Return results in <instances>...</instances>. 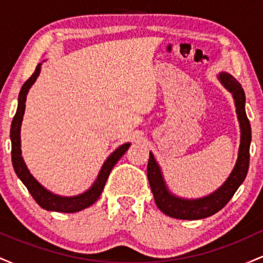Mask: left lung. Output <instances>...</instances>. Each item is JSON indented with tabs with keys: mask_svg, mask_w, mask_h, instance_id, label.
<instances>
[{
	"mask_svg": "<svg viewBox=\"0 0 263 263\" xmlns=\"http://www.w3.org/2000/svg\"><path fill=\"white\" fill-rule=\"evenodd\" d=\"M220 83L232 93L236 106V114L241 128V140L238 147V156L236 164L220 188L214 193L199 199H184L173 195L168 190L162 171L155 157L149 153L148 165H147V177L151 190L155 197L157 206L165 215L180 220H198L214 215L221 210L234 197L235 192L242 184L247 176L250 164V143H251V126L245 111V92L240 83L228 73L219 74Z\"/></svg>",
	"mask_w": 263,
	"mask_h": 263,
	"instance_id": "1",
	"label": "left lung"
}]
</instances>
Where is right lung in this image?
<instances>
[{"label": "right lung", "mask_w": 263, "mask_h": 263, "mask_svg": "<svg viewBox=\"0 0 263 263\" xmlns=\"http://www.w3.org/2000/svg\"><path fill=\"white\" fill-rule=\"evenodd\" d=\"M41 65L42 63H39L35 68L34 73L32 74V77L23 84L22 89H21L20 95H18V106L16 115H14L13 120H12L11 125V143H12V164H13L14 172L22 180V183L25 184L28 189V192L31 193V195L37 201L39 206H42L45 210L49 211H58V213H77L85 208H89L90 205H92L98 200L99 197L101 195L102 190H104L105 184L108 176H110V172L112 171L114 165L119 162V159L125 155L126 151L128 149L129 143H125L122 146H120L116 151H114L108 158L102 164L100 172H99L98 178L93 182V184L90 186L86 192H84L83 194L75 195V197H60V195L53 194L52 192L47 190L43 185H41L37 180L34 179V177L29 173L28 168H27L25 161L22 158V151H21V125H22V119L23 115H25V108H26V99L28 90L31 89V86L34 84V81L37 80L39 73H41Z\"/></svg>", "instance_id": "obj_1"}]
</instances>
